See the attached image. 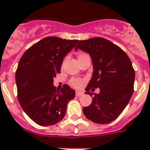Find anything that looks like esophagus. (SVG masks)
Listing matches in <instances>:
<instances>
[{
	"label": "esophagus",
	"instance_id": "obj_1",
	"mask_svg": "<svg viewBox=\"0 0 150 150\" xmlns=\"http://www.w3.org/2000/svg\"><path fill=\"white\" fill-rule=\"evenodd\" d=\"M84 94V92H81V91H76V96H81Z\"/></svg>",
	"mask_w": 150,
	"mask_h": 150
}]
</instances>
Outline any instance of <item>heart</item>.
<instances>
[{
	"mask_svg": "<svg viewBox=\"0 0 150 150\" xmlns=\"http://www.w3.org/2000/svg\"><path fill=\"white\" fill-rule=\"evenodd\" d=\"M71 84L75 88H79L82 84V81L81 79H73L71 80Z\"/></svg>",
	"mask_w": 150,
	"mask_h": 150,
	"instance_id": "heart-1",
	"label": "heart"
}]
</instances>
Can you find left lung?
I'll return each mask as SVG.
<instances>
[{
    "label": "left lung",
    "mask_w": 150,
    "mask_h": 150,
    "mask_svg": "<svg viewBox=\"0 0 150 150\" xmlns=\"http://www.w3.org/2000/svg\"><path fill=\"white\" fill-rule=\"evenodd\" d=\"M77 49L88 53L92 62L93 72L85 93L92 96L90 88H100L83 113L93 122L110 123L122 113L133 95L135 73L132 63L120 47L100 37L81 40L75 47Z\"/></svg>",
    "instance_id": "8db88e82"
}]
</instances>
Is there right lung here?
I'll return each mask as SVG.
<instances>
[{
	"instance_id": "add662e5",
	"label": "right lung",
	"mask_w": 150,
	"mask_h": 150,
	"mask_svg": "<svg viewBox=\"0 0 150 150\" xmlns=\"http://www.w3.org/2000/svg\"><path fill=\"white\" fill-rule=\"evenodd\" d=\"M78 40L55 36L44 38L26 50L16 72L18 100L23 111L40 126L60 122L75 90L67 84L57 89L54 78L59 74L66 55Z\"/></svg>"
}]
</instances>
